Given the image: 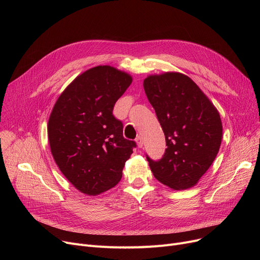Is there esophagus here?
Returning a JSON list of instances; mask_svg holds the SVG:
<instances>
[{
	"mask_svg": "<svg viewBox=\"0 0 260 260\" xmlns=\"http://www.w3.org/2000/svg\"><path fill=\"white\" fill-rule=\"evenodd\" d=\"M136 142H137L138 147H140V148H141V147L143 146V139H142L141 136H138L137 139H136Z\"/></svg>",
	"mask_w": 260,
	"mask_h": 260,
	"instance_id": "1",
	"label": "esophagus"
}]
</instances>
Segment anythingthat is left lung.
I'll use <instances>...</instances> for the list:
<instances>
[{
	"label": "left lung",
	"instance_id": "8db88e82",
	"mask_svg": "<svg viewBox=\"0 0 260 260\" xmlns=\"http://www.w3.org/2000/svg\"><path fill=\"white\" fill-rule=\"evenodd\" d=\"M143 87L168 146L159 161L146 157L151 171L170 188L195 186L219 152L222 139L219 113L195 82L183 74L149 75Z\"/></svg>",
	"mask_w": 260,
	"mask_h": 260
}]
</instances>
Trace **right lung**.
<instances>
[{
	"label": "right lung",
	"mask_w": 260,
	"mask_h": 260,
	"mask_svg": "<svg viewBox=\"0 0 260 260\" xmlns=\"http://www.w3.org/2000/svg\"><path fill=\"white\" fill-rule=\"evenodd\" d=\"M129 74L99 65L79 75L59 95L47 124L54 162L81 193L114 187L136 146L123 137L114 105L132 84Z\"/></svg>",
	"instance_id": "obj_1"
}]
</instances>
